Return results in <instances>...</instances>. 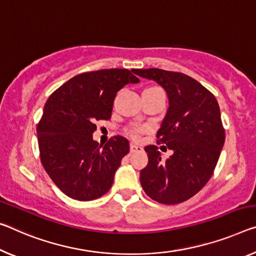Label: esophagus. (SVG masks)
<instances>
[{
    "instance_id": "34e87169",
    "label": "esophagus",
    "mask_w": 256,
    "mask_h": 256,
    "mask_svg": "<svg viewBox=\"0 0 256 256\" xmlns=\"http://www.w3.org/2000/svg\"><path fill=\"white\" fill-rule=\"evenodd\" d=\"M141 150H142V147H140V146L134 144H130V152H141Z\"/></svg>"
}]
</instances>
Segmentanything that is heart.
Returning <instances> with one entry per match:
<instances>
[{
	"label": "heart",
	"mask_w": 256,
	"mask_h": 256,
	"mask_svg": "<svg viewBox=\"0 0 256 256\" xmlns=\"http://www.w3.org/2000/svg\"><path fill=\"white\" fill-rule=\"evenodd\" d=\"M144 131V128H131L128 131V133L130 134H131V136H133V138H136L140 134L141 132Z\"/></svg>",
	"instance_id": "obj_1"
}]
</instances>
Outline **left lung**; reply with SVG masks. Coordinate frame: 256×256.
Masks as SVG:
<instances>
[{"instance_id": "8db88e82", "label": "left lung", "mask_w": 256, "mask_h": 256, "mask_svg": "<svg viewBox=\"0 0 256 256\" xmlns=\"http://www.w3.org/2000/svg\"><path fill=\"white\" fill-rule=\"evenodd\" d=\"M133 72L166 91L168 108L156 136L173 150L162 162L157 146L144 148L148 164L140 171L141 186L160 204H179L200 192L216 168L226 138L220 107L208 88L182 72L158 68Z\"/></svg>"}]
</instances>
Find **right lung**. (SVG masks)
Returning <instances> with one entry per match:
<instances>
[{
	"mask_svg": "<svg viewBox=\"0 0 256 256\" xmlns=\"http://www.w3.org/2000/svg\"><path fill=\"white\" fill-rule=\"evenodd\" d=\"M128 70L76 75L46 102L38 125L40 162L54 184L76 200H93L112 188L120 160L130 152L124 136L102 146L93 140L96 122L112 117L115 96L140 80Z\"/></svg>",
	"mask_w": 256,
	"mask_h": 256,
	"instance_id": "add662e5",
	"label": "right lung"
}]
</instances>
